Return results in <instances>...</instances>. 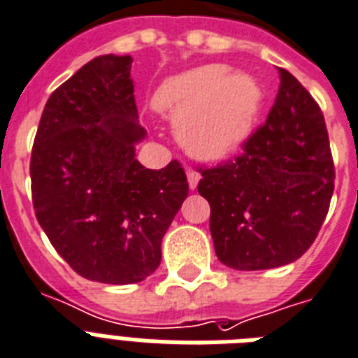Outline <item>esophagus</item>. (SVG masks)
Listing matches in <instances>:
<instances>
[{"mask_svg": "<svg viewBox=\"0 0 358 358\" xmlns=\"http://www.w3.org/2000/svg\"><path fill=\"white\" fill-rule=\"evenodd\" d=\"M199 179H201V176H199L197 171H194V170L188 171V187H190V190H196Z\"/></svg>", "mask_w": 358, "mask_h": 358, "instance_id": "esophagus-1", "label": "esophagus"}]
</instances>
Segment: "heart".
Wrapping results in <instances>:
<instances>
[{
    "instance_id": "1",
    "label": "heart",
    "mask_w": 358,
    "mask_h": 358,
    "mask_svg": "<svg viewBox=\"0 0 358 358\" xmlns=\"http://www.w3.org/2000/svg\"><path fill=\"white\" fill-rule=\"evenodd\" d=\"M157 107L179 125L192 155L220 161L250 138L262 105V88L250 76H227L222 66H201L159 88Z\"/></svg>"
}]
</instances>
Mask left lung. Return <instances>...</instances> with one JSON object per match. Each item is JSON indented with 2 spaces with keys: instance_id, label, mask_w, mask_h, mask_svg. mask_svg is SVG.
<instances>
[{
  "instance_id": "1",
  "label": "left lung",
  "mask_w": 358,
  "mask_h": 358,
  "mask_svg": "<svg viewBox=\"0 0 358 358\" xmlns=\"http://www.w3.org/2000/svg\"><path fill=\"white\" fill-rule=\"evenodd\" d=\"M279 77L275 103L244 153L199 168L197 192L210 205L214 251L233 270L299 259L318 236L334 190L324 114L290 71L279 68Z\"/></svg>"
}]
</instances>
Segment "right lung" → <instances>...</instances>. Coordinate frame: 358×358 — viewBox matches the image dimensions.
<instances>
[{"instance_id":"1","label":"right lung","mask_w":358,"mask_h":358,"mask_svg":"<svg viewBox=\"0 0 358 358\" xmlns=\"http://www.w3.org/2000/svg\"><path fill=\"white\" fill-rule=\"evenodd\" d=\"M129 55H101L45 103L31 153V192L57 253L90 281L131 285L161 264V242L188 196L182 166L148 170Z\"/></svg>"}]
</instances>
